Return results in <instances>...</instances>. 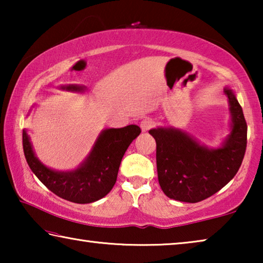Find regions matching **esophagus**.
Wrapping results in <instances>:
<instances>
[{"mask_svg": "<svg viewBox=\"0 0 263 263\" xmlns=\"http://www.w3.org/2000/svg\"><path fill=\"white\" fill-rule=\"evenodd\" d=\"M153 126H154V122L151 118H145L140 122V127L142 132L148 131L149 128H152Z\"/></svg>", "mask_w": 263, "mask_h": 263, "instance_id": "1", "label": "esophagus"}]
</instances>
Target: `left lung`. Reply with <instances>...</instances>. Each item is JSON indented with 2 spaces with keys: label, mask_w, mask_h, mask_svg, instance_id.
Returning <instances> with one entry per match:
<instances>
[{
  "label": "left lung",
  "mask_w": 263,
  "mask_h": 263,
  "mask_svg": "<svg viewBox=\"0 0 263 263\" xmlns=\"http://www.w3.org/2000/svg\"><path fill=\"white\" fill-rule=\"evenodd\" d=\"M231 111V133L218 148L201 145L174 127L149 130L157 141L159 184L164 195L180 202L197 203L225 186L237 174L247 146V124L241 105L225 88Z\"/></svg>",
  "instance_id": "8db88e82"
}]
</instances>
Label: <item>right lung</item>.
I'll use <instances>...</instances> for the list:
<instances>
[{
    "instance_id": "obj_1",
    "label": "right lung",
    "mask_w": 263,
    "mask_h": 263,
    "mask_svg": "<svg viewBox=\"0 0 263 263\" xmlns=\"http://www.w3.org/2000/svg\"><path fill=\"white\" fill-rule=\"evenodd\" d=\"M61 89L83 91L84 87L69 84L62 86ZM140 132L138 125L102 131L81 166L69 172H57L44 166L35 157L25 130L23 131V149L31 171L47 189L66 201L87 204L99 201L110 193L117 180L124 154Z\"/></svg>"
}]
</instances>
